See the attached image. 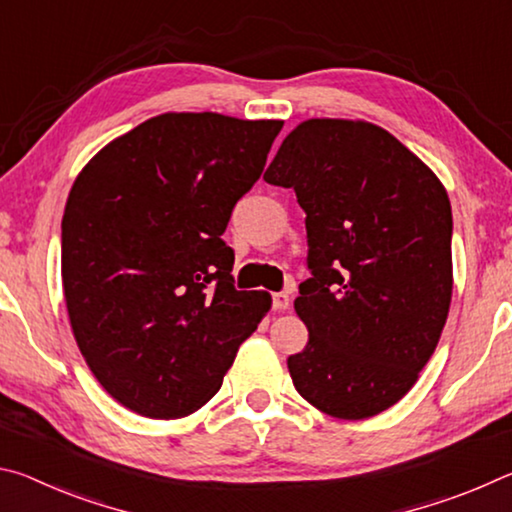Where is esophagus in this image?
<instances>
[{
    "mask_svg": "<svg viewBox=\"0 0 512 512\" xmlns=\"http://www.w3.org/2000/svg\"><path fill=\"white\" fill-rule=\"evenodd\" d=\"M271 300H273V309H277V311L289 309V305H291L289 293H284V291H277V293H273Z\"/></svg>",
    "mask_w": 512,
    "mask_h": 512,
    "instance_id": "1",
    "label": "esophagus"
}]
</instances>
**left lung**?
<instances>
[{
    "label": "left lung",
    "instance_id": "1",
    "mask_svg": "<svg viewBox=\"0 0 512 512\" xmlns=\"http://www.w3.org/2000/svg\"><path fill=\"white\" fill-rule=\"evenodd\" d=\"M293 189L307 219L296 311L309 329L287 366L327 415L363 420L418 381L452 302V205L395 137L366 121L309 119L264 173Z\"/></svg>",
    "mask_w": 512,
    "mask_h": 512
}]
</instances>
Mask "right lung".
<instances>
[{
  "label": "right lung",
  "instance_id": "obj_1",
  "mask_svg": "<svg viewBox=\"0 0 512 512\" xmlns=\"http://www.w3.org/2000/svg\"><path fill=\"white\" fill-rule=\"evenodd\" d=\"M282 121L167 112L88 162L63 214V289L92 375L146 418L212 400L271 307L237 291L221 235Z\"/></svg>",
  "mask_w": 512,
  "mask_h": 512
}]
</instances>
